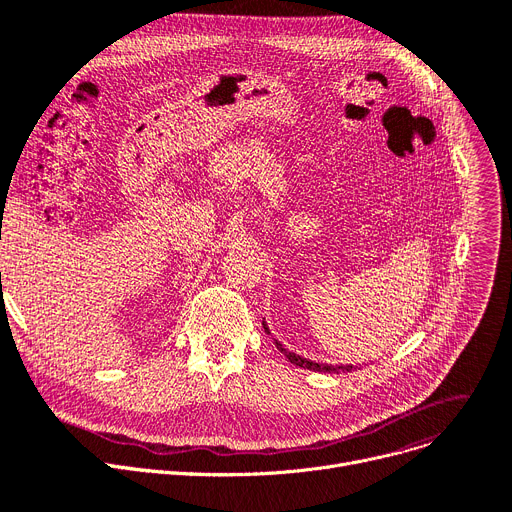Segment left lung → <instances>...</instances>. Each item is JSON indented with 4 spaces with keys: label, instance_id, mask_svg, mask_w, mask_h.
Wrapping results in <instances>:
<instances>
[{
    "label": "left lung",
    "instance_id": "8db88e82",
    "mask_svg": "<svg viewBox=\"0 0 512 512\" xmlns=\"http://www.w3.org/2000/svg\"><path fill=\"white\" fill-rule=\"evenodd\" d=\"M263 330L267 332V334H272L270 332V328H267V324H265V319H263ZM276 342V346H278V351L292 363V365H297V367H303V369H311V371H321V373H344V371H351V369H355L353 365H328V363H315V361H309V359H305V357H301V355H297V353H290V351H286V348L278 342V340H274Z\"/></svg>",
    "mask_w": 512,
    "mask_h": 512
}]
</instances>
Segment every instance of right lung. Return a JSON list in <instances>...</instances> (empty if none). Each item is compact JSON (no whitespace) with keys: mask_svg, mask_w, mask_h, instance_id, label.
<instances>
[{"mask_svg":"<svg viewBox=\"0 0 512 512\" xmlns=\"http://www.w3.org/2000/svg\"><path fill=\"white\" fill-rule=\"evenodd\" d=\"M0 276H2V274H0Z\"/></svg>","mask_w":512,"mask_h":512,"instance_id":"right-lung-1","label":"right lung"}]
</instances>
